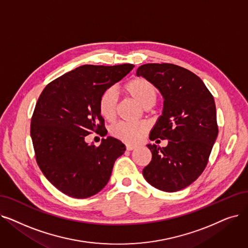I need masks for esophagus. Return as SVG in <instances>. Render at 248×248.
Masks as SVG:
<instances>
[{
	"mask_svg": "<svg viewBox=\"0 0 248 248\" xmlns=\"http://www.w3.org/2000/svg\"><path fill=\"white\" fill-rule=\"evenodd\" d=\"M136 148H137V147L134 146V145H126V147H125L126 151H132V150H135Z\"/></svg>",
	"mask_w": 248,
	"mask_h": 248,
	"instance_id": "34e87169",
	"label": "esophagus"
}]
</instances>
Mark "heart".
<instances>
[{
    "mask_svg": "<svg viewBox=\"0 0 248 248\" xmlns=\"http://www.w3.org/2000/svg\"><path fill=\"white\" fill-rule=\"evenodd\" d=\"M124 91L132 98L137 100L144 108L152 107L158 98V91L155 86L144 78L131 80L125 86ZM98 108L100 115L107 122H112L116 116L117 95L114 90H105L99 98ZM148 130L146 123H125L120 122L113 124L109 133L115 139L127 144H134L139 141Z\"/></svg>",
    "mask_w": 248,
    "mask_h": 248,
    "instance_id": "obj_1",
    "label": "heart"
}]
</instances>
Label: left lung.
Returning a JSON list of instances; mask_svg holds the SVG:
<instances>
[{"instance_id": "obj_1", "label": "left lung", "mask_w": 248, "mask_h": 248, "mask_svg": "<svg viewBox=\"0 0 248 248\" xmlns=\"http://www.w3.org/2000/svg\"><path fill=\"white\" fill-rule=\"evenodd\" d=\"M137 76L152 83L164 99L162 114L151 130L150 140H168L163 148L147 145L152 160L143 175L160 190H180L202 173L216 142L214 97L197 75L176 64H142Z\"/></svg>"}]
</instances>
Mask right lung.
Instances as JSON below:
<instances>
[{"label":"right lung","instance_id":"obj_1","mask_svg":"<svg viewBox=\"0 0 248 248\" xmlns=\"http://www.w3.org/2000/svg\"><path fill=\"white\" fill-rule=\"evenodd\" d=\"M134 67L85 64L50 82L40 94L31 118L32 143L42 173L64 195L75 199L96 195L124 153L125 146L113 137L102 139L98 147L85 138L104 131L100 96Z\"/></svg>","mask_w":248,"mask_h":248}]
</instances>
